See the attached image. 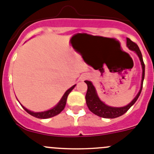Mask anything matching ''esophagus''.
Masks as SVG:
<instances>
[{
    "label": "esophagus",
    "instance_id": "obj_1",
    "mask_svg": "<svg viewBox=\"0 0 154 154\" xmlns=\"http://www.w3.org/2000/svg\"><path fill=\"white\" fill-rule=\"evenodd\" d=\"M88 75H82V78H81V79L82 80H83V79H86V78H88Z\"/></svg>",
    "mask_w": 154,
    "mask_h": 154
}]
</instances>
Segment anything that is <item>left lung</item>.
I'll use <instances>...</instances> for the list:
<instances>
[{
    "label": "left lung",
    "mask_w": 154,
    "mask_h": 154,
    "mask_svg": "<svg viewBox=\"0 0 154 154\" xmlns=\"http://www.w3.org/2000/svg\"><path fill=\"white\" fill-rule=\"evenodd\" d=\"M127 46L131 50H133L137 55L138 56L140 59V61L141 63L142 66V80H141V87L140 89L139 92L137 94L136 97L134 98L131 101V102H130L128 105L125 107H121V108H115V107H111L108 105H105V103L100 100L98 98V94H97L96 90L94 88V85L90 81H85V82L88 85V90H87L86 95H85V100H86V104L88 106V109L94 114V115H98V116L101 117V118H115L118 117L123 115L124 114L127 112L129 110V108L132 106L137 101V98H139L140 94L141 93L142 87H143V82L144 79V74H145V65L143 63V57H142L141 52L140 50L139 47L133 41H131L129 38H127Z\"/></svg>",
    "instance_id": "8db88e82"
}]
</instances>
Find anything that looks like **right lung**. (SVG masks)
Instances as JSON below:
<instances>
[{"label": "right lung", "mask_w": 154, "mask_h": 154, "mask_svg": "<svg viewBox=\"0 0 154 154\" xmlns=\"http://www.w3.org/2000/svg\"><path fill=\"white\" fill-rule=\"evenodd\" d=\"M75 85H74L73 86H72L71 88H69V89L65 92V94H63V96L62 97L60 102L58 103L54 108H53L50 110H48V111H43V112H33V111H29V110L26 109V108H24L22 105H21V106L23 108V109H24L28 114H29V115H32V116L35 117V118H40V119H46V118H52V117H54L56 116V115H59V114L64 109L65 106H66V101H67L68 95H69V94L71 92L72 90L75 88Z\"/></svg>", "instance_id": "right-lung-1"}]
</instances>
